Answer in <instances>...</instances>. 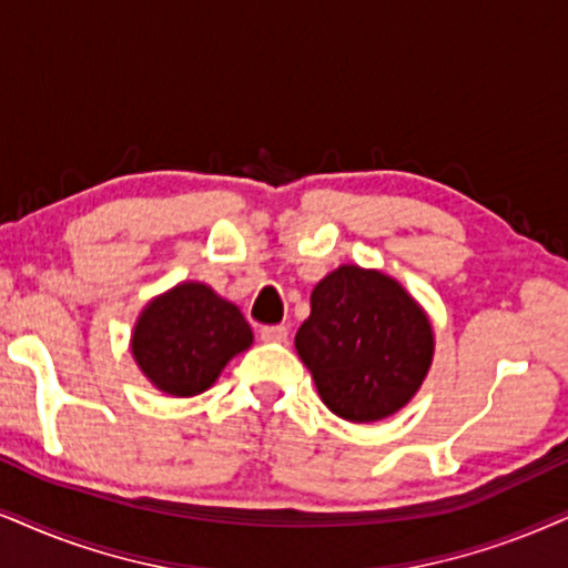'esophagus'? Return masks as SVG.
Wrapping results in <instances>:
<instances>
[{
    "mask_svg": "<svg viewBox=\"0 0 568 568\" xmlns=\"http://www.w3.org/2000/svg\"><path fill=\"white\" fill-rule=\"evenodd\" d=\"M260 335H262V341H267V343H285V341H288V329H285L283 325H264L260 329Z\"/></svg>",
    "mask_w": 568,
    "mask_h": 568,
    "instance_id": "esophagus-1",
    "label": "esophagus"
}]
</instances>
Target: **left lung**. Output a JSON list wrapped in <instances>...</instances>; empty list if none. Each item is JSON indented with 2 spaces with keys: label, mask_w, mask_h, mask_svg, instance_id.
I'll use <instances>...</instances> for the list:
<instances>
[{
  "label": "left lung",
  "mask_w": 568,
  "mask_h": 568,
  "mask_svg": "<svg viewBox=\"0 0 568 568\" xmlns=\"http://www.w3.org/2000/svg\"><path fill=\"white\" fill-rule=\"evenodd\" d=\"M296 351L329 412L377 422L419 390L433 362V327L396 280L346 264L314 288Z\"/></svg>",
  "instance_id": "1"
}]
</instances>
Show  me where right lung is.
Here are the masks:
<instances>
[{"label":"right lung","mask_w":568,"mask_h":568,"mask_svg":"<svg viewBox=\"0 0 568 568\" xmlns=\"http://www.w3.org/2000/svg\"><path fill=\"white\" fill-rule=\"evenodd\" d=\"M254 341L239 306L201 283H183L143 308L133 356L170 396L204 393L222 367Z\"/></svg>","instance_id":"right-lung-1"}]
</instances>
